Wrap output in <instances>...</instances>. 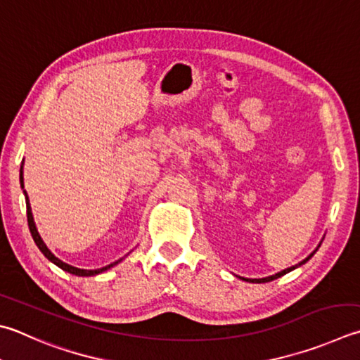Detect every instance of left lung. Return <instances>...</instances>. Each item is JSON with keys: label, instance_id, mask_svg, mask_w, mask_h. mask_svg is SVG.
Listing matches in <instances>:
<instances>
[{"label": "left lung", "instance_id": "1", "mask_svg": "<svg viewBox=\"0 0 360 360\" xmlns=\"http://www.w3.org/2000/svg\"><path fill=\"white\" fill-rule=\"evenodd\" d=\"M315 254V250H314V252H311L309 257H307V259L306 260H302L301 263H297V264H295V266H291V268H287V269H283V271H281V273H277V274H274V276H269V277H263V279H244V277H243V281H249V282H255V283H263V282H269V281H274V279H277V277H281V276H283V274H287V273H290V271L291 269H295V268H297V266H301V264H304V263H306L309 259H310V257L311 255H314Z\"/></svg>", "mask_w": 360, "mask_h": 360}]
</instances>
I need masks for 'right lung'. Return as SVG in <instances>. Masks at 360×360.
I'll return each mask as SVG.
<instances>
[{
	"label": "right lung",
	"mask_w": 360,
	"mask_h": 360,
	"mask_svg": "<svg viewBox=\"0 0 360 360\" xmlns=\"http://www.w3.org/2000/svg\"><path fill=\"white\" fill-rule=\"evenodd\" d=\"M20 183H22V188H23V166H22V169H20ZM25 199H26V216H28V226H30V232L32 235L34 243L37 244V248L40 249V252H42L50 262H53L54 264H58L60 269H64V271H67V273L75 274V276H96V274L103 273V271H106V269H110L111 266H114V264H117L122 260L120 259L117 262H114L111 264H106V266L98 268V269H79V268L72 266V264L64 263L63 260H59L58 257H54L51 254V250L46 248V244L42 241V238H40V235H39L37 229H36V224H34V218H32V213H31V205H30V199H28V194H26V191H25Z\"/></svg>",
	"instance_id": "obj_1"
}]
</instances>
